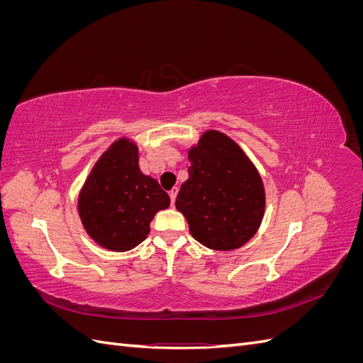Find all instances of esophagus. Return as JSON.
Wrapping results in <instances>:
<instances>
[{"instance_id":"34e87169","label":"esophagus","mask_w":363,"mask_h":363,"mask_svg":"<svg viewBox=\"0 0 363 363\" xmlns=\"http://www.w3.org/2000/svg\"><path fill=\"white\" fill-rule=\"evenodd\" d=\"M177 192H179V188H175V186L169 191V196H171V203L172 204L175 203V196H177Z\"/></svg>"}]
</instances>
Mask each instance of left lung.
I'll use <instances>...</instances> for the list:
<instances>
[{
	"instance_id": "8db88e82",
	"label": "left lung",
	"mask_w": 363,
	"mask_h": 363,
	"mask_svg": "<svg viewBox=\"0 0 363 363\" xmlns=\"http://www.w3.org/2000/svg\"><path fill=\"white\" fill-rule=\"evenodd\" d=\"M189 177L175 207L194 239L211 250L230 251L257 233L265 215V186L236 142L223 131L207 130L188 150Z\"/></svg>"
}]
</instances>
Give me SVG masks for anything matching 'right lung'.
<instances>
[{
    "mask_svg": "<svg viewBox=\"0 0 363 363\" xmlns=\"http://www.w3.org/2000/svg\"><path fill=\"white\" fill-rule=\"evenodd\" d=\"M171 204L159 183L139 168V150L125 136L98 157L79 194V216L96 245L128 251L150 233V223Z\"/></svg>",
    "mask_w": 363,
    "mask_h": 363,
    "instance_id": "1",
    "label": "right lung"
}]
</instances>
